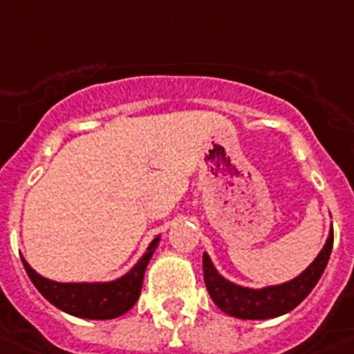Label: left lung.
Wrapping results in <instances>:
<instances>
[{
	"label": "left lung",
	"mask_w": 354,
	"mask_h": 354,
	"mask_svg": "<svg viewBox=\"0 0 354 354\" xmlns=\"http://www.w3.org/2000/svg\"><path fill=\"white\" fill-rule=\"evenodd\" d=\"M331 250L333 232L328 236V242H326L324 250L318 253V257L308 270L300 273L291 282L264 289L241 288V286L227 282L226 279L218 275L217 270L213 268L212 261H209V257L204 253V282H206V289H208L212 300L223 309L224 313L236 318H244V320L275 318L297 308L311 293V289L317 286L324 270H326V266H328Z\"/></svg>",
	"instance_id": "1"
}]
</instances>
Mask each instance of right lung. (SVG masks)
<instances>
[{"instance_id":"right-lung-1","label":"right lung","mask_w":354,"mask_h":354,"mask_svg":"<svg viewBox=\"0 0 354 354\" xmlns=\"http://www.w3.org/2000/svg\"><path fill=\"white\" fill-rule=\"evenodd\" d=\"M159 244V236H156L148 246L142 259L137 262L131 271L113 282H97V284H61L45 277L37 275L30 266L23 261L26 275L30 277L32 284L36 286L43 297L55 308L68 315L92 320H110L118 318L130 311L133 304L141 295L145 270L150 262L153 250Z\"/></svg>"}]
</instances>
